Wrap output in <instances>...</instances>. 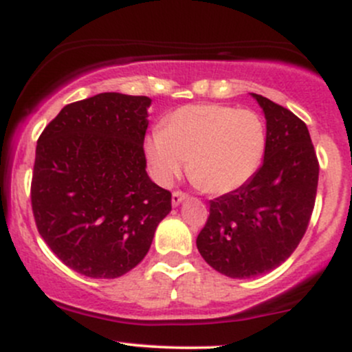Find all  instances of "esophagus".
<instances>
[{
  "label": "esophagus",
  "instance_id": "1",
  "mask_svg": "<svg viewBox=\"0 0 352 352\" xmlns=\"http://www.w3.org/2000/svg\"><path fill=\"white\" fill-rule=\"evenodd\" d=\"M185 199H187V195H185L184 192H173L172 193V205H173V207H179V205Z\"/></svg>",
  "mask_w": 352,
  "mask_h": 352
}]
</instances>
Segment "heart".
I'll list each match as a JSON object with an SVG mask.
<instances>
[{"instance_id": "b5f03b06", "label": "heart", "mask_w": 352, "mask_h": 352, "mask_svg": "<svg viewBox=\"0 0 352 352\" xmlns=\"http://www.w3.org/2000/svg\"><path fill=\"white\" fill-rule=\"evenodd\" d=\"M266 127L250 109L192 104L177 109L162 131L145 139L144 152L153 180L168 187L187 162L188 177L213 195L248 184L263 162Z\"/></svg>"}]
</instances>
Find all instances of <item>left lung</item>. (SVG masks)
<instances>
[{
  "label": "left lung",
  "instance_id": "1",
  "mask_svg": "<svg viewBox=\"0 0 352 352\" xmlns=\"http://www.w3.org/2000/svg\"><path fill=\"white\" fill-rule=\"evenodd\" d=\"M266 119L263 164L248 184L210 200L197 236L204 260L225 276L245 280L288 260L308 228L319 164L309 131L288 109L252 94Z\"/></svg>",
  "mask_w": 352,
  "mask_h": 352
}]
</instances>
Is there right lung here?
Instances as JSON below:
<instances>
[{
	"label": "right lung",
	"mask_w": 352,
	"mask_h": 352,
	"mask_svg": "<svg viewBox=\"0 0 352 352\" xmlns=\"http://www.w3.org/2000/svg\"><path fill=\"white\" fill-rule=\"evenodd\" d=\"M152 100L102 92L67 104L36 145L31 205L52 253L84 276L119 278L151 248L172 193L145 172Z\"/></svg>",
	"instance_id": "right-lung-1"
}]
</instances>
